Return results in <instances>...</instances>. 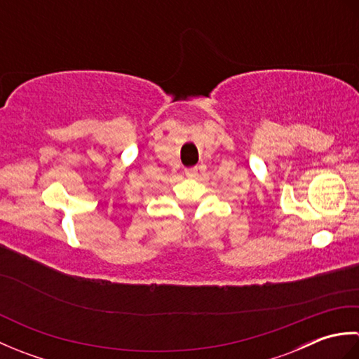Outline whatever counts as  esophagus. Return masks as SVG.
Segmentation results:
<instances>
[{"instance_id":"obj_1","label":"esophagus","mask_w":359,"mask_h":359,"mask_svg":"<svg viewBox=\"0 0 359 359\" xmlns=\"http://www.w3.org/2000/svg\"><path fill=\"white\" fill-rule=\"evenodd\" d=\"M185 175H187V177H189V179H194L196 175H197V168L196 166L194 168H187Z\"/></svg>"}]
</instances>
